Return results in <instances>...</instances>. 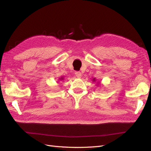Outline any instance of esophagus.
I'll return each mask as SVG.
<instances>
[{
	"instance_id": "obj_1",
	"label": "esophagus",
	"mask_w": 151,
	"mask_h": 151,
	"mask_svg": "<svg viewBox=\"0 0 151 151\" xmlns=\"http://www.w3.org/2000/svg\"><path fill=\"white\" fill-rule=\"evenodd\" d=\"M75 74H76V76L77 77V78H81V76H82V74H81V72H76Z\"/></svg>"
}]
</instances>
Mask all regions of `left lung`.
Segmentation results:
<instances>
[{
	"label": "left lung",
	"instance_id": "obj_1",
	"mask_svg": "<svg viewBox=\"0 0 151 151\" xmlns=\"http://www.w3.org/2000/svg\"><path fill=\"white\" fill-rule=\"evenodd\" d=\"M93 82H95V81H96V79H95V78H94V79H93Z\"/></svg>",
	"mask_w": 151,
	"mask_h": 151
}]
</instances>
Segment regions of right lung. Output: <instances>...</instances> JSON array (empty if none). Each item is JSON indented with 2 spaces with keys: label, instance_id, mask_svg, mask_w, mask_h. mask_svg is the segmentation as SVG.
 <instances>
[{
  "label": "right lung",
  "instance_id": "1",
  "mask_svg": "<svg viewBox=\"0 0 151 151\" xmlns=\"http://www.w3.org/2000/svg\"><path fill=\"white\" fill-rule=\"evenodd\" d=\"M59 80H60V81H62V80H63V78L62 77H60V78H59Z\"/></svg>",
  "mask_w": 151,
  "mask_h": 151
}]
</instances>
